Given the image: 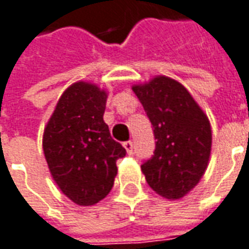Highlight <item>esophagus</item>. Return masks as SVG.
Listing matches in <instances>:
<instances>
[{"label":"esophagus","instance_id":"34e87169","mask_svg":"<svg viewBox=\"0 0 249 249\" xmlns=\"http://www.w3.org/2000/svg\"><path fill=\"white\" fill-rule=\"evenodd\" d=\"M123 146L126 148L127 153H133V151H134V144H133V141H126V142L123 144Z\"/></svg>","mask_w":249,"mask_h":249}]
</instances>
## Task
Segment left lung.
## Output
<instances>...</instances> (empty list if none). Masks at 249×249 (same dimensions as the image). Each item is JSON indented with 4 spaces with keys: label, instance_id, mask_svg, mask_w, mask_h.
<instances>
[{
    "label": "left lung",
    "instance_id": "obj_1",
    "mask_svg": "<svg viewBox=\"0 0 249 249\" xmlns=\"http://www.w3.org/2000/svg\"><path fill=\"white\" fill-rule=\"evenodd\" d=\"M152 123L156 146L144 160L145 179L160 196L181 198L206 171L211 152V126L181 83L158 76L133 88Z\"/></svg>",
    "mask_w": 249,
    "mask_h": 249
}]
</instances>
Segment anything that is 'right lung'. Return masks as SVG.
Wrapping results in <instances>:
<instances>
[{
	"instance_id": "right-lung-1",
	"label": "right lung",
	"mask_w": 249,
	"mask_h": 249,
	"mask_svg": "<svg viewBox=\"0 0 249 249\" xmlns=\"http://www.w3.org/2000/svg\"><path fill=\"white\" fill-rule=\"evenodd\" d=\"M107 93L78 82L58 100L43 133V153L61 192L79 206H93L111 192L116 161L126 149L103 119Z\"/></svg>"
}]
</instances>
